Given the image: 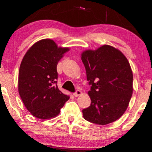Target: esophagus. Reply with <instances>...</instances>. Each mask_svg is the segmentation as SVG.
Wrapping results in <instances>:
<instances>
[{"instance_id": "34e87169", "label": "esophagus", "mask_w": 152, "mask_h": 152, "mask_svg": "<svg viewBox=\"0 0 152 152\" xmlns=\"http://www.w3.org/2000/svg\"><path fill=\"white\" fill-rule=\"evenodd\" d=\"M81 94H82V92L81 91H80V90H76V91L74 92V93H73V95H74L75 97H77L79 95H81Z\"/></svg>"}]
</instances>
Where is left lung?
Listing matches in <instances>:
<instances>
[{"mask_svg":"<svg viewBox=\"0 0 152 152\" xmlns=\"http://www.w3.org/2000/svg\"><path fill=\"white\" fill-rule=\"evenodd\" d=\"M91 86V105L82 110L86 121L106 125L125 112L133 93V74L125 56L114 47L104 45L81 54Z\"/></svg>","mask_w":152,"mask_h":152,"instance_id":"left-lung-1","label":"left lung"}]
</instances>
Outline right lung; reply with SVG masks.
I'll use <instances>...</instances> for the list:
<instances>
[{
    "label": "right lung",
    "mask_w": 152,
    "mask_h": 152,
    "mask_svg": "<svg viewBox=\"0 0 152 152\" xmlns=\"http://www.w3.org/2000/svg\"><path fill=\"white\" fill-rule=\"evenodd\" d=\"M69 50L58 48L52 40L43 39L33 45L23 58L18 92L26 109L36 118L57 116L69 99L57 86V64Z\"/></svg>",
    "instance_id": "add662e5"
}]
</instances>
